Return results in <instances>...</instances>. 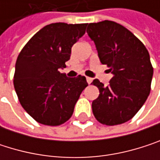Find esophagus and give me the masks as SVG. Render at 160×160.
<instances>
[{"label": "esophagus", "instance_id": "1", "mask_svg": "<svg viewBox=\"0 0 160 160\" xmlns=\"http://www.w3.org/2000/svg\"><path fill=\"white\" fill-rule=\"evenodd\" d=\"M86 80H87L88 84H91V83H92V78H90V77H87V78H86Z\"/></svg>", "mask_w": 160, "mask_h": 160}]
</instances>
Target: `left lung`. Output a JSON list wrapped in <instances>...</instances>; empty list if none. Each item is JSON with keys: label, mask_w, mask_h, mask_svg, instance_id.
<instances>
[{"label": "left lung", "mask_w": 160, "mask_h": 160, "mask_svg": "<svg viewBox=\"0 0 160 160\" xmlns=\"http://www.w3.org/2000/svg\"><path fill=\"white\" fill-rule=\"evenodd\" d=\"M87 33L100 62L114 75L108 86L97 79L92 81L100 92L92 101V113L102 124H122L140 110L150 93L153 68L149 52L130 30L113 21L90 23Z\"/></svg>", "instance_id": "1"}]
</instances>
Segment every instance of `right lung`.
Masks as SVG:
<instances>
[{
  "label": "right lung",
  "instance_id": "obj_1",
  "mask_svg": "<svg viewBox=\"0 0 160 160\" xmlns=\"http://www.w3.org/2000/svg\"><path fill=\"white\" fill-rule=\"evenodd\" d=\"M87 24L52 23L38 31L20 52L14 86L27 113L41 124L58 126L72 116L86 78H68L66 68L71 48L81 38Z\"/></svg>",
  "mask_w": 160,
  "mask_h": 160
}]
</instances>
